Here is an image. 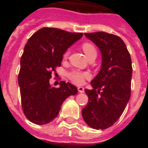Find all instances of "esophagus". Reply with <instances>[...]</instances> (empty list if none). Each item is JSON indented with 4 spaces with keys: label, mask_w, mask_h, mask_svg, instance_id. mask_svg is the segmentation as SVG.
<instances>
[{
    "label": "esophagus",
    "mask_w": 148,
    "mask_h": 148,
    "mask_svg": "<svg viewBox=\"0 0 148 148\" xmlns=\"http://www.w3.org/2000/svg\"><path fill=\"white\" fill-rule=\"evenodd\" d=\"M77 90H78V92H79V93H84V91H85L83 87H82V86L77 87Z\"/></svg>",
    "instance_id": "obj_1"
}]
</instances>
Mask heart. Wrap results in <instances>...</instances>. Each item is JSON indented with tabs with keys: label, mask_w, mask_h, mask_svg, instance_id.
<instances>
[{
	"label": "heart",
	"mask_w": 148,
	"mask_h": 148,
	"mask_svg": "<svg viewBox=\"0 0 148 148\" xmlns=\"http://www.w3.org/2000/svg\"><path fill=\"white\" fill-rule=\"evenodd\" d=\"M82 48L83 50V51L85 52V54L87 56V58H90L91 57H96L97 54V50L95 48V47L91 44L90 42H84L83 44L82 45ZM70 54L69 51H66L65 52L63 57L65 58H67ZM67 77L74 84H77V85H81L85 82V80L86 78L90 77V74L88 72H84V71H77V70H74V71H70L67 74Z\"/></svg>",
	"instance_id": "1"
}]
</instances>
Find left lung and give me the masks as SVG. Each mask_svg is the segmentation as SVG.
<instances>
[{"instance_id":"left-lung-1","label":"left lung","mask_w":148,"mask_h":148,"mask_svg":"<svg viewBox=\"0 0 148 148\" xmlns=\"http://www.w3.org/2000/svg\"><path fill=\"white\" fill-rule=\"evenodd\" d=\"M85 36L101 50L102 64L91 81L93 90H85L89 101L82 114L89 126L106 129L121 117L130 99L132 59L121 37L103 32Z\"/></svg>"}]
</instances>
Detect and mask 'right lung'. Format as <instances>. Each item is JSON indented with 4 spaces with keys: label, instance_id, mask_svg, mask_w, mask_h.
I'll return each mask as SVG.
<instances>
[{
    "label": "right lung",
    "instance_id": "1",
    "mask_svg": "<svg viewBox=\"0 0 148 148\" xmlns=\"http://www.w3.org/2000/svg\"><path fill=\"white\" fill-rule=\"evenodd\" d=\"M82 36V32L42 27L27 40L21 58L18 83L23 112L34 124H48L58 116L65 100L77 94V88L70 82L61 81L60 87L55 88L49 81L52 72L61 66L68 47Z\"/></svg>",
    "mask_w": 148,
    "mask_h": 148
}]
</instances>
